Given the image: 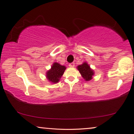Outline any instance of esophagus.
Returning <instances> with one entry per match:
<instances>
[{"instance_id": "esophagus-1", "label": "esophagus", "mask_w": 134, "mask_h": 134, "mask_svg": "<svg viewBox=\"0 0 134 134\" xmlns=\"http://www.w3.org/2000/svg\"><path fill=\"white\" fill-rule=\"evenodd\" d=\"M74 63H70L69 64V67H74Z\"/></svg>"}]
</instances>
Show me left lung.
Returning <instances> with one entry per match:
<instances>
[{"label": "left lung", "mask_w": 134, "mask_h": 134, "mask_svg": "<svg viewBox=\"0 0 134 134\" xmlns=\"http://www.w3.org/2000/svg\"><path fill=\"white\" fill-rule=\"evenodd\" d=\"M77 69L81 74V76L86 81H89L92 80L93 76L94 74L93 71L91 68L90 67L89 65H88L87 63H84L82 64L79 65L77 66Z\"/></svg>", "instance_id": "left-lung-1"}]
</instances>
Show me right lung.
<instances>
[{"label": "right lung", "instance_id": "right-lung-1", "mask_svg": "<svg viewBox=\"0 0 134 134\" xmlns=\"http://www.w3.org/2000/svg\"><path fill=\"white\" fill-rule=\"evenodd\" d=\"M66 67L57 63H54L50 70L46 73L47 79L52 83H57L60 81V78L64 74Z\"/></svg>", "mask_w": 134, "mask_h": 134}]
</instances>
